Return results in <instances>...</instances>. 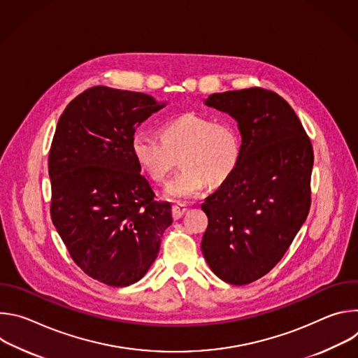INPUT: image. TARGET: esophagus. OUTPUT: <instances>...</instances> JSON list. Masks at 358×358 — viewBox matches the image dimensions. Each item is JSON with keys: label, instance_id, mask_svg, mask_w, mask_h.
<instances>
[{"label": "esophagus", "instance_id": "esophagus-1", "mask_svg": "<svg viewBox=\"0 0 358 358\" xmlns=\"http://www.w3.org/2000/svg\"><path fill=\"white\" fill-rule=\"evenodd\" d=\"M185 211H187L185 206H182V203H176V206H173V217H174V220H180L185 214Z\"/></svg>", "mask_w": 358, "mask_h": 358}]
</instances>
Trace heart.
Returning <instances> with one entry per match:
<instances>
[{
    "label": "heart",
    "instance_id": "heart-1",
    "mask_svg": "<svg viewBox=\"0 0 358 358\" xmlns=\"http://www.w3.org/2000/svg\"><path fill=\"white\" fill-rule=\"evenodd\" d=\"M131 151L143 171L160 182L180 157L181 171L166 185L164 195L174 201L196 196L207 184L218 185L232 176L242 156L239 129L231 119L184 113L162 127V138L138 131Z\"/></svg>",
    "mask_w": 358,
    "mask_h": 358
}]
</instances>
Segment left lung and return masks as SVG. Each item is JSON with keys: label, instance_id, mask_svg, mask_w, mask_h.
Instances as JSON below:
<instances>
[{"label": "left lung", "instance_id": "1", "mask_svg": "<svg viewBox=\"0 0 358 358\" xmlns=\"http://www.w3.org/2000/svg\"><path fill=\"white\" fill-rule=\"evenodd\" d=\"M206 105L238 122L236 170L206 198L202 255L231 285L258 280L282 259L310 210L313 147L294 110L272 90L214 93Z\"/></svg>", "mask_w": 358, "mask_h": 358}]
</instances>
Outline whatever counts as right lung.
<instances>
[{"instance_id": "right-lung-1", "label": "right lung", "mask_w": 358, "mask_h": 358, "mask_svg": "<svg viewBox=\"0 0 358 358\" xmlns=\"http://www.w3.org/2000/svg\"><path fill=\"white\" fill-rule=\"evenodd\" d=\"M166 106L138 92L94 86L59 117L48 171L50 217L73 262L115 287L138 282L171 225L133 156L136 129Z\"/></svg>"}]
</instances>
